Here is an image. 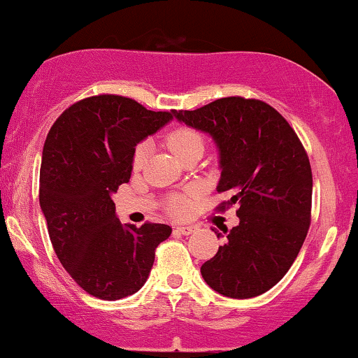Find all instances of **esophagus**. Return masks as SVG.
I'll list each match as a JSON object with an SVG mask.
<instances>
[{"label":"esophagus","instance_id":"esophagus-1","mask_svg":"<svg viewBox=\"0 0 358 358\" xmlns=\"http://www.w3.org/2000/svg\"><path fill=\"white\" fill-rule=\"evenodd\" d=\"M175 231H178L182 235H192L195 231V227H176Z\"/></svg>","mask_w":358,"mask_h":358}]
</instances>
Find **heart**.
Segmentation results:
<instances>
[{"label": "heart", "mask_w": 358, "mask_h": 358, "mask_svg": "<svg viewBox=\"0 0 358 358\" xmlns=\"http://www.w3.org/2000/svg\"><path fill=\"white\" fill-rule=\"evenodd\" d=\"M165 141L168 145V148L173 152L176 157L182 158L183 155H187L188 152L195 148H203V136L200 135L196 130L188 127H176L171 131L166 133ZM150 155V146L146 141H141L135 146L133 150V157H131V168L135 171H140L141 168L145 166L146 160H148ZM196 192L190 190L187 193H182V195H171L168 198V210H170L171 215L175 217H183L190 212L192 208V200L195 198Z\"/></svg>", "instance_id": "1"}]
</instances>
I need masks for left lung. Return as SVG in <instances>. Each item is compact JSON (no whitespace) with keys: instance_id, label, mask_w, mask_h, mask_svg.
Wrapping results in <instances>:
<instances>
[{"instance_id":"8db88e82","label":"left lung","mask_w":358,"mask_h":358,"mask_svg":"<svg viewBox=\"0 0 358 358\" xmlns=\"http://www.w3.org/2000/svg\"><path fill=\"white\" fill-rule=\"evenodd\" d=\"M173 116L213 138L222 168L217 190L240 203V223L223 230L225 243L201 265V277L230 299L265 294L295 262L312 218V168L302 141L273 106L253 98H220Z\"/></svg>"}]
</instances>
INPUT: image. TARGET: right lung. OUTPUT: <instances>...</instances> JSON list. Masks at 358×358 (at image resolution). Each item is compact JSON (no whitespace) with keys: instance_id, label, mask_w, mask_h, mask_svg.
<instances>
[{"instance_id":"right-lung-1","label":"right lung","mask_w":358,"mask_h":358,"mask_svg":"<svg viewBox=\"0 0 358 358\" xmlns=\"http://www.w3.org/2000/svg\"><path fill=\"white\" fill-rule=\"evenodd\" d=\"M173 118L127 96L98 94L64 110L46 136L40 205L50 240L86 294L120 300L143 287L155 250L171 234L163 223L122 225L111 193L131 176L136 143Z\"/></svg>"}]
</instances>
